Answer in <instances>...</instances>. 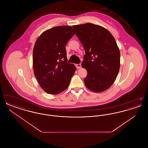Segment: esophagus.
I'll list each match as a JSON object with an SVG mask.
<instances>
[{
  "mask_svg": "<svg viewBox=\"0 0 148 148\" xmlns=\"http://www.w3.org/2000/svg\"><path fill=\"white\" fill-rule=\"evenodd\" d=\"M75 66H76V67H77V69H80V68H81V67H82V65H81V64H75Z\"/></svg>",
  "mask_w": 148,
  "mask_h": 148,
  "instance_id": "1",
  "label": "esophagus"
}]
</instances>
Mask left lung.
Wrapping results in <instances>:
<instances>
[{
  "mask_svg": "<svg viewBox=\"0 0 148 148\" xmlns=\"http://www.w3.org/2000/svg\"><path fill=\"white\" fill-rule=\"evenodd\" d=\"M85 50L82 66L87 71L86 87L96 92H104L114 83L120 66L116 42L106 29L92 23L73 25Z\"/></svg>",
  "mask_w": 148,
  "mask_h": 148,
  "instance_id": "1",
  "label": "left lung"
}]
</instances>
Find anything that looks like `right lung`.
<instances>
[{"label": "right lung", "mask_w": 148, "mask_h": 148, "mask_svg": "<svg viewBox=\"0 0 148 148\" xmlns=\"http://www.w3.org/2000/svg\"><path fill=\"white\" fill-rule=\"evenodd\" d=\"M75 34L71 26H58L45 30L36 40L33 53L35 77L48 94H58L68 88L77 69L68 63L65 45Z\"/></svg>", "instance_id": "obj_1"}]
</instances>
